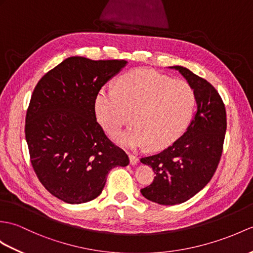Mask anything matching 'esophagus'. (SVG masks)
<instances>
[{
  "mask_svg": "<svg viewBox=\"0 0 253 253\" xmlns=\"http://www.w3.org/2000/svg\"><path fill=\"white\" fill-rule=\"evenodd\" d=\"M129 161H130L131 165H137L139 160L136 155H132V154H129Z\"/></svg>",
  "mask_w": 253,
  "mask_h": 253,
  "instance_id": "esophagus-1",
  "label": "esophagus"
}]
</instances>
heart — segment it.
<instances>
[{
	"label": "heart",
	"mask_w": 253,
	"mask_h": 253,
	"mask_svg": "<svg viewBox=\"0 0 253 253\" xmlns=\"http://www.w3.org/2000/svg\"><path fill=\"white\" fill-rule=\"evenodd\" d=\"M195 105L192 87L184 81L146 68L122 76L116 89L103 87L95 100L96 115L109 133L117 132L130 120L133 124L115 136L129 149L149 144L161 150L174 142L190 124Z\"/></svg>",
	"instance_id": "b5f03b06"
}]
</instances>
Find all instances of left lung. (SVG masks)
<instances>
[{"instance_id": "1", "label": "left lung", "mask_w": 253, "mask_h": 253, "mask_svg": "<svg viewBox=\"0 0 253 253\" xmlns=\"http://www.w3.org/2000/svg\"><path fill=\"white\" fill-rule=\"evenodd\" d=\"M177 70L192 87L196 112L185 132L172 145L141 158L156 173L153 183L141 190L149 201L172 206L189 201L212 178L222 154L226 131L225 107L215 88L189 69Z\"/></svg>"}]
</instances>
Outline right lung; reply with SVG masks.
<instances>
[{"label":"right lung","instance_id":"right-lung-1","mask_svg":"<svg viewBox=\"0 0 253 253\" xmlns=\"http://www.w3.org/2000/svg\"><path fill=\"white\" fill-rule=\"evenodd\" d=\"M125 60L70 57L35 86L26 116V140L41 183L68 204L90 202L101 194L107 174L129 164L96 119L101 87L119 74Z\"/></svg>","mask_w":253,"mask_h":253}]
</instances>
